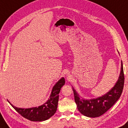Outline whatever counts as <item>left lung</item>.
<instances>
[{
    "label": "left lung",
    "instance_id": "8db88e82",
    "mask_svg": "<svg viewBox=\"0 0 128 128\" xmlns=\"http://www.w3.org/2000/svg\"><path fill=\"white\" fill-rule=\"evenodd\" d=\"M124 81V72L122 62L121 70L118 80L111 90L101 97L92 99H84L80 97L72 88L74 100L78 110L82 114L86 117L92 118L100 117L110 110L120 98L123 91Z\"/></svg>",
    "mask_w": 128,
    "mask_h": 128
}]
</instances>
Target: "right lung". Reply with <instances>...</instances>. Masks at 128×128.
<instances>
[{
    "mask_svg": "<svg viewBox=\"0 0 128 128\" xmlns=\"http://www.w3.org/2000/svg\"><path fill=\"white\" fill-rule=\"evenodd\" d=\"M65 83L64 77H62L56 83L52 89L50 98L42 105L30 108H20L12 105L8 100L12 108L24 118L33 122L45 121L51 117L57 110L58 102V94L61 88Z\"/></svg>",
    "mask_w": 128,
    "mask_h": 128,
    "instance_id": "1",
    "label": "right lung"
}]
</instances>
